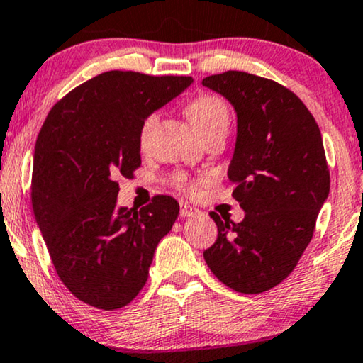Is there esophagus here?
<instances>
[{
  "label": "esophagus",
  "instance_id": "34e87169",
  "mask_svg": "<svg viewBox=\"0 0 363 363\" xmlns=\"http://www.w3.org/2000/svg\"><path fill=\"white\" fill-rule=\"evenodd\" d=\"M198 210L188 205V203H180V216L182 218H188V216H196Z\"/></svg>",
  "mask_w": 363,
  "mask_h": 363
}]
</instances>
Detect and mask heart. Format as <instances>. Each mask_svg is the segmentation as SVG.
I'll return each mask as SVG.
<instances>
[{"instance_id": "heart-1", "label": "heart", "mask_w": 363, "mask_h": 363, "mask_svg": "<svg viewBox=\"0 0 363 363\" xmlns=\"http://www.w3.org/2000/svg\"><path fill=\"white\" fill-rule=\"evenodd\" d=\"M186 113L193 122V125L198 128V132L203 137L208 138L216 133H226L228 127H230V108L228 104L223 101L221 97L213 96V94H203L193 99V101L186 106ZM158 122V112H152L143 118L140 127V143H145L150 137L153 127ZM177 186L188 193H196L200 188L205 185V180H190L188 177H177Z\"/></svg>"}]
</instances>
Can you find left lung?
<instances>
[{
  "instance_id": "8db88e82",
  "label": "left lung",
  "mask_w": 363,
  "mask_h": 363,
  "mask_svg": "<svg viewBox=\"0 0 363 363\" xmlns=\"http://www.w3.org/2000/svg\"><path fill=\"white\" fill-rule=\"evenodd\" d=\"M201 84L236 111L228 178L246 213L233 223L211 211L218 238L203 256L223 284L259 294L291 274L314 235L330 188L322 135L304 102L271 79L228 71Z\"/></svg>"
}]
</instances>
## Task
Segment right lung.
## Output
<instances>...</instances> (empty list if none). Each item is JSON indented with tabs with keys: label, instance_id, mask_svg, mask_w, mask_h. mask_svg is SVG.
Masks as SVG:
<instances>
[{
	"label": "right lung",
	"instance_id": "1",
	"mask_svg": "<svg viewBox=\"0 0 363 363\" xmlns=\"http://www.w3.org/2000/svg\"><path fill=\"white\" fill-rule=\"evenodd\" d=\"M193 82L188 76L108 71L62 97L34 147L31 201L59 279L86 304L121 309L148 277L153 252L180 206L153 196L117 208V177L140 167V127Z\"/></svg>",
	"mask_w": 363,
	"mask_h": 363
}]
</instances>
